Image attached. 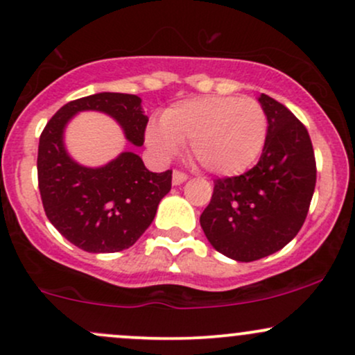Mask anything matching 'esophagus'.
Wrapping results in <instances>:
<instances>
[{"mask_svg":"<svg viewBox=\"0 0 355 355\" xmlns=\"http://www.w3.org/2000/svg\"><path fill=\"white\" fill-rule=\"evenodd\" d=\"M186 179H188V174L186 173H182V171H179V169H174V173H173V184H182V182L186 181Z\"/></svg>","mask_w":355,"mask_h":355,"instance_id":"34e87169","label":"esophagus"}]
</instances>
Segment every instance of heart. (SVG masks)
I'll return each mask as SVG.
<instances>
[{
	"label": "heart",
	"mask_w": 355,
	"mask_h": 355,
	"mask_svg": "<svg viewBox=\"0 0 355 355\" xmlns=\"http://www.w3.org/2000/svg\"><path fill=\"white\" fill-rule=\"evenodd\" d=\"M268 119L260 102L246 97H199L171 105L161 124L147 129V144L161 157H173L179 144H189L191 156L218 176L248 171L263 150Z\"/></svg>",
	"instance_id": "heart-1"
}]
</instances>
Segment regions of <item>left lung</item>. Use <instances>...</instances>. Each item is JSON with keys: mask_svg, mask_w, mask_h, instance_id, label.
Segmentation results:
<instances>
[{"mask_svg": "<svg viewBox=\"0 0 355 355\" xmlns=\"http://www.w3.org/2000/svg\"><path fill=\"white\" fill-rule=\"evenodd\" d=\"M268 132L260 161L240 176L218 178L199 223L218 252L254 261L282 250L304 225L317 181L305 125L275 98L261 94Z\"/></svg>", "mask_w": 355, "mask_h": 355, "instance_id": "obj_1", "label": "left lung"}]
</instances>
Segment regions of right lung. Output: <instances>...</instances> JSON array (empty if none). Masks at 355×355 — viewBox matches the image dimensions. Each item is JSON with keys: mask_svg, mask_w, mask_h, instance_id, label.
I'll use <instances>...</instances> for the list:
<instances>
[{"mask_svg": "<svg viewBox=\"0 0 355 355\" xmlns=\"http://www.w3.org/2000/svg\"><path fill=\"white\" fill-rule=\"evenodd\" d=\"M80 110H101L122 125L135 146L144 144L147 117L132 94L77 98L46 122L38 144V188L51 225L70 243L90 253H114L132 246L149 228L157 205L171 191L173 171L150 173L134 153L107 166H78L63 147V127Z\"/></svg>", "mask_w": 355, "mask_h": 355, "instance_id": "add662e5", "label": "right lung"}]
</instances>
